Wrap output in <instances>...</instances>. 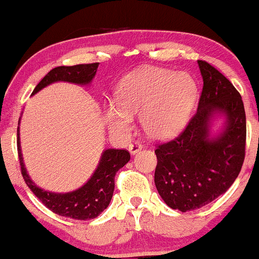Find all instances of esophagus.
Here are the masks:
<instances>
[{
	"instance_id": "1",
	"label": "esophagus",
	"mask_w": 259,
	"mask_h": 259,
	"mask_svg": "<svg viewBox=\"0 0 259 259\" xmlns=\"http://www.w3.org/2000/svg\"><path fill=\"white\" fill-rule=\"evenodd\" d=\"M141 150H142V145L139 144V142H133V144L129 145V152L132 154L139 153Z\"/></svg>"
}]
</instances>
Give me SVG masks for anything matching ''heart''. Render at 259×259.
Here are the masks:
<instances>
[{"label": "heart", "instance_id": "b5f03b06", "mask_svg": "<svg viewBox=\"0 0 259 259\" xmlns=\"http://www.w3.org/2000/svg\"><path fill=\"white\" fill-rule=\"evenodd\" d=\"M197 99V82L190 74L145 67L121 81L117 102H107L105 118L113 133L126 136L133 129V115L140 114L150 138L168 139L185 126Z\"/></svg>", "mask_w": 259, "mask_h": 259}]
</instances>
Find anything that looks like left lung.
Listing matches in <instances>:
<instances>
[{"instance_id": "1", "label": "left lung", "mask_w": 259, "mask_h": 259, "mask_svg": "<svg viewBox=\"0 0 259 259\" xmlns=\"http://www.w3.org/2000/svg\"><path fill=\"white\" fill-rule=\"evenodd\" d=\"M203 80L197 112L177 139L154 151V184L180 212L214 201L233 185L245 159L246 114L240 94L221 72L197 61ZM218 120L221 127L214 131Z\"/></svg>"}]
</instances>
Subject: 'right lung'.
I'll return each instance as SVG.
<instances>
[{"instance_id": "1", "label": "right lung", "mask_w": 259, "mask_h": 259, "mask_svg": "<svg viewBox=\"0 0 259 259\" xmlns=\"http://www.w3.org/2000/svg\"><path fill=\"white\" fill-rule=\"evenodd\" d=\"M99 63L76 64L72 67H57L45 75L36 85L31 96L46 86L55 82H72L76 85H90L96 75ZM20 124V118H19ZM19 126L17 129V145L19 154L20 169L25 184L35 196L56 214L68 218L88 221L100 215L108 207L114 191V177L120 168L130 160V153L125 150L107 148L101 154L97 168L82 186L69 192H52L41 189L32 181L26 170L20 146Z\"/></svg>"}]
</instances>
